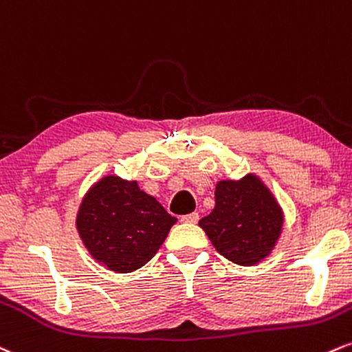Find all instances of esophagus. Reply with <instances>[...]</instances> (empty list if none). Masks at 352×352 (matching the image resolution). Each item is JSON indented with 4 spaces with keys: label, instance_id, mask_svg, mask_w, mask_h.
I'll use <instances>...</instances> for the list:
<instances>
[{
    "label": "esophagus",
    "instance_id": "esophagus-1",
    "mask_svg": "<svg viewBox=\"0 0 352 352\" xmlns=\"http://www.w3.org/2000/svg\"><path fill=\"white\" fill-rule=\"evenodd\" d=\"M197 221H199V214L197 212L186 214V216L181 217V222H184V224H196Z\"/></svg>",
    "mask_w": 352,
    "mask_h": 352
}]
</instances>
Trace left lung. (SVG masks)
Instances as JSON below:
<instances>
[{
	"instance_id": "8db88e82",
	"label": "left lung",
	"mask_w": 352,
	"mask_h": 352,
	"mask_svg": "<svg viewBox=\"0 0 352 352\" xmlns=\"http://www.w3.org/2000/svg\"><path fill=\"white\" fill-rule=\"evenodd\" d=\"M216 206L202 217L204 230L222 257L242 267L267 258L283 230V209L257 175L222 179L216 184Z\"/></svg>"
}]
</instances>
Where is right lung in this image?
Segmentation results:
<instances>
[{
    "instance_id": "right-lung-1",
    "label": "right lung",
    "mask_w": 352,
    "mask_h": 352,
    "mask_svg": "<svg viewBox=\"0 0 352 352\" xmlns=\"http://www.w3.org/2000/svg\"><path fill=\"white\" fill-rule=\"evenodd\" d=\"M176 221L136 181L107 175L82 197L76 226L100 265L130 274L155 257Z\"/></svg>"
}]
</instances>
